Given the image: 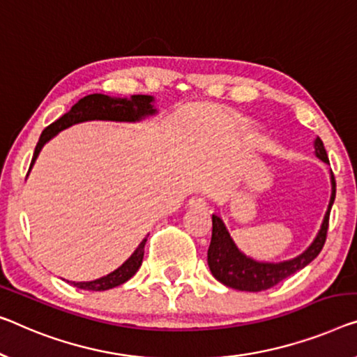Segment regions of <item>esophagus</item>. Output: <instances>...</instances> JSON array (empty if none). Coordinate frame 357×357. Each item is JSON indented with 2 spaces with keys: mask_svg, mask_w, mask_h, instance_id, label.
<instances>
[{
  "mask_svg": "<svg viewBox=\"0 0 357 357\" xmlns=\"http://www.w3.org/2000/svg\"><path fill=\"white\" fill-rule=\"evenodd\" d=\"M188 205L190 206V208H205L206 202L204 197H192V199L189 200Z\"/></svg>",
  "mask_w": 357,
  "mask_h": 357,
  "instance_id": "obj_1",
  "label": "esophagus"
}]
</instances>
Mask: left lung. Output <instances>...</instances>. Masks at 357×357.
Wrapping results in <instances>:
<instances>
[{
    "mask_svg": "<svg viewBox=\"0 0 357 357\" xmlns=\"http://www.w3.org/2000/svg\"><path fill=\"white\" fill-rule=\"evenodd\" d=\"M314 149L316 157L321 158L322 162L328 163V157L324 147V142L321 137L314 139ZM332 181V195L331 202H328L326 216L319 229L314 241L307 247L305 252L298 257L287 259V261L280 263H266V261H257V259L247 257L242 253L234 243L229 231L226 229L225 222H222L220 215H213V231H211V242L208 247V268L211 271L213 278L220 280L221 284L231 289L241 290V291H263L268 290L271 287L278 285L296 271L305 268L314 259L326 243L327 238V229H328V218H331V210L335 200V192H337V184H335V176L331 173Z\"/></svg>",
    "mask_w": 357,
    "mask_h": 357,
    "instance_id": "8db88e82",
    "label": "left lung"
}]
</instances>
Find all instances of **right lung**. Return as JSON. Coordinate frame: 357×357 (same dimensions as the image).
Here are the masks:
<instances>
[{
  "mask_svg": "<svg viewBox=\"0 0 357 357\" xmlns=\"http://www.w3.org/2000/svg\"><path fill=\"white\" fill-rule=\"evenodd\" d=\"M157 109L153 107V98L146 94H135L130 99L126 98H110L105 94H89L79 99L73 107L63 114L59 120L51 123L45 131L41 132L38 144L35 147L33 158H31L30 169L38 157L40 151L47 141H51L57 132H61L66 128L82 123V121L89 120H109V121H128V123H135V121H141L146 116L155 115ZM29 169V172H30ZM147 242V237L142 241L137 248L132 252V255L126 261L116 268L114 273H110L104 278L89 280V282H72L77 289L83 290H93V291H102L114 289L125 284L130 280L132 275L137 273L141 268L142 258H144V245Z\"/></svg>",
  "mask_w": 357,
  "mask_h": 357,
  "instance_id": "add662e5",
  "label": "right lung"
}]
</instances>
